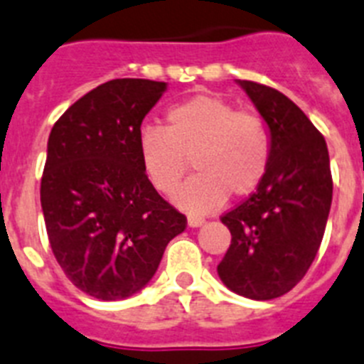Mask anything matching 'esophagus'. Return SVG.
Instances as JSON below:
<instances>
[{
	"instance_id": "obj_1",
	"label": "esophagus",
	"mask_w": 364,
	"mask_h": 364,
	"mask_svg": "<svg viewBox=\"0 0 364 364\" xmlns=\"http://www.w3.org/2000/svg\"><path fill=\"white\" fill-rule=\"evenodd\" d=\"M203 218L202 217H194V215H188V226L191 228H198V226H202Z\"/></svg>"
}]
</instances>
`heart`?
<instances>
[{
	"label": "heart",
	"mask_w": 364,
	"mask_h": 364,
	"mask_svg": "<svg viewBox=\"0 0 364 364\" xmlns=\"http://www.w3.org/2000/svg\"><path fill=\"white\" fill-rule=\"evenodd\" d=\"M141 170L156 192L170 196L188 172L177 203L191 213L220 208L228 194L245 198L264 181L271 162V131L258 112L239 110L217 95H196L166 112V129L138 132Z\"/></svg>",
	"instance_id": "1"
}]
</instances>
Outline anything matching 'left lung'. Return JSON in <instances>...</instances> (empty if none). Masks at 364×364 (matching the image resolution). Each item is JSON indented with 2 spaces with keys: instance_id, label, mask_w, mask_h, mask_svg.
<instances>
[{
  "instance_id": "8db88e82",
  "label": "left lung",
  "mask_w": 364,
  "mask_h": 364,
  "mask_svg": "<svg viewBox=\"0 0 364 364\" xmlns=\"http://www.w3.org/2000/svg\"><path fill=\"white\" fill-rule=\"evenodd\" d=\"M239 84L267 121L271 162L256 192L220 217L232 243L217 271L235 294L267 301L288 294L314 262L333 177L326 138L299 106L269 85Z\"/></svg>"
}]
</instances>
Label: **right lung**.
<instances>
[{
    "label": "right lung",
    "mask_w": 364,
    "mask_h": 364,
    "mask_svg": "<svg viewBox=\"0 0 364 364\" xmlns=\"http://www.w3.org/2000/svg\"><path fill=\"white\" fill-rule=\"evenodd\" d=\"M164 82L117 78L91 90L48 138L41 205L50 247L67 279L102 301L125 299L151 280L187 217L141 170L138 132Z\"/></svg>",
    "instance_id": "right-lung-1"
}]
</instances>
